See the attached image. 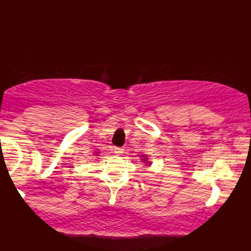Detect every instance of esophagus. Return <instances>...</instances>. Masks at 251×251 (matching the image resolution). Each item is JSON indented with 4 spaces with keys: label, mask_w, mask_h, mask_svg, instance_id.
<instances>
[{
    "label": "esophagus",
    "mask_w": 251,
    "mask_h": 251,
    "mask_svg": "<svg viewBox=\"0 0 251 251\" xmlns=\"http://www.w3.org/2000/svg\"><path fill=\"white\" fill-rule=\"evenodd\" d=\"M123 152H125V150L122 149V147H114V153H116V154H122Z\"/></svg>",
    "instance_id": "1"
}]
</instances>
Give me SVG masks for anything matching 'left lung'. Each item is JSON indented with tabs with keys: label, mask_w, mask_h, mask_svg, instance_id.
<instances>
[{
	"label": "left lung",
	"mask_w": 251,
	"mask_h": 251,
	"mask_svg": "<svg viewBox=\"0 0 251 251\" xmlns=\"http://www.w3.org/2000/svg\"><path fill=\"white\" fill-rule=\"evenodd\" d=\"M147 163H149V162H147Z\"/></svg>",
	"instance_id": "left-lung-1"
}]
</instances>
